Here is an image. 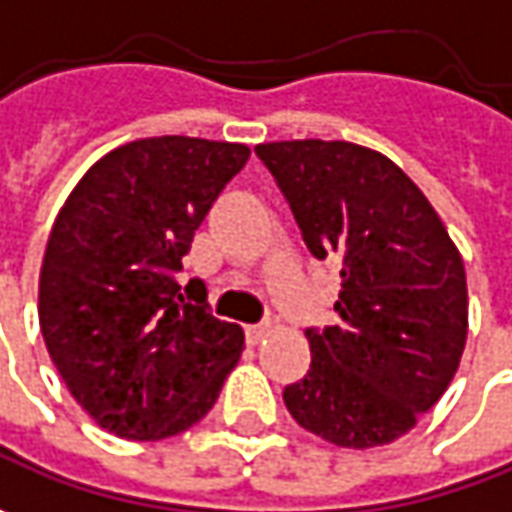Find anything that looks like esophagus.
I'll use <instances>...</instances> for the list:
<instances>
[{
    "label": "esophagus",
    "instance_id": "1",
    "mask_svg": "<svg viewBox=\"0 0 512 512\" xmlns=\"http://www.w3.org/2000/svg\"><path fill=\"white\" fill-rule=\"evenodd\" d=\"M269 331H272V323H257V326L246 328V337H249V343H260L263 337H269Z\"/></svg>",
    "mask_w": 512,
    "mask_h": 512
}]
</instances>
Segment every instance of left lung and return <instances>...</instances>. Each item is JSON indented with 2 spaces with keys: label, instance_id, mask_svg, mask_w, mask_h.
I'll return each instance as SVG.
<instances>
[{
  "label": "left lung",
  "instance_id": "8db88e82",
  "mask_svg": "<svg viewBox=\"0 0 512 512\" xmlns=\"http://www.w3.org/2000/svg\"><path fill=\"white\" fill-rule=\"evenodd\" d=\"M257 158L317 260H340L337 323L283 391L300 428L340 448L399 439L448 391L467 340L465 263L419 186L351 141H272Z\"/></svg>",
  "mask_w": 512,
  "mask_h": 512
}]
</instances>
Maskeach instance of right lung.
<instances>
[{
	"instance_id": "1",
	"label": "right lung",
	"mask_w": 512,
	"mask_h": 512,
	"mask_svg": "<svg viewBox=\"0 0 512 512\" xmlns=\"http://www.w3.org/2000/svg\"><path fill=\"white\" fill-rule=\"evenodd\" d=\"M246 144L161 135L84 172L47 238L39 326L67 391L104 431L155 442L209 414L238 365L243 328L218 320L184 269Z\"/></svg>"
}]
</instances>
